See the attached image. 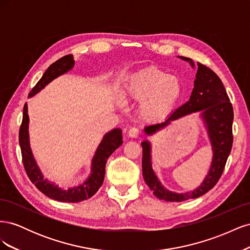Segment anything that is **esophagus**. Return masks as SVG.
Wrapping results in <instances>:
<instances>
[{
  "label": "esophagus",
  "mask_w": 250,
  "mask_h": 250,
  "mask_svg": "<svg viewBox=\"0 0 250 250\" xmlns=\"http://www.w3.org/2000/svg\"><path fill=\"white\" fill-rule=\"evenodd\" d=\"M140 134V131L137 127H132L129 129V131H128V137L131 138V139H137L139 137Z\"/></svg>",
  "instance_id": "34e87169"
}]
</instances>
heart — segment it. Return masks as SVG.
I'll return each instance as SVG.
<instances>
[{
	"label": "heart",
	"instance_id": "1",
	"mask_svg": "<svg viewBox=\"0 0 250 250\" xmlns=\"http://www.w3.org/2000/svg\"><path fill=\"white\" fill-rule=\"evenodd\" d=\"M183 92V83L177 76L154 66L128 75L124 78L122 86L124 97L140 102V115L146 120H155L168 115ZM116 102L120 107L124 105L120 96L117 97Z\"/></svg>",
	"mask_w": 250,
	"mask_h": 250
}]
</instances>
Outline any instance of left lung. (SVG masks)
<instances>
[{"label":"left lung","instance_id":"left-lung-1","mask_svg":"<svg viewBox=\"0 0 250 250\" xmlns=\"http://www.w3.org/2000/svg\"><path fill=\"white\" fill-rule=\"evenodd\" d=\"M178 58L190 63L195 69L192 59L178 56ZM198 112V117L207 131L211 152V163L202 183L190 192L176 193L166 188L152 169V145L148 140L142 142L143 147V176L144 180L153 191L157 198L166 201H184L197 198L208 193L215 187L221 177L226 161L232 146V120L233 110L229 98L222 81L208 66L197 62V73L194 80V88L188 102L172 111L160 123L149 124L144 127L145 134H155L171 124L172 121Z\"/></svg>","mask_w":250,"mask_h":250}]
</instances>
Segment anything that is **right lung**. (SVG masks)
I'll use <instances>...</instances> for the list:
<instances>
[{"instance_id": "add662e5", "label": "right lung", "mask_w": 250, "mask_h": 250, "mask_svg": "<svg viewBox=\"0 0 250 250\" xmlns=\"http://www.w3.org/2000/svg\"><path fill=\"white\" fill-rule=\"evenodd\" d=\"M75 62L72 55H67L57 60L56 62L51 64L48 70L44 72L42 77L36 83L29 94V98L34 97L41 90L46 87L49 83L58 78L59 76L70 72L74 67ZM20 146L21 150L22 164L30 180L35 185L39 190L48 196L49 198L62 202H80L86 200L94 196L99 188L102 186L105 175V165L108 157L122 145V130L120 128H113L103 135L101 143L98 146L95 155L90 165V173L88 177L82 184L74 187L62 188L56 185L54 181L44 178L41 168L37 165L33 156L31 147H30L29 138V116L28 105L24 106L22 111V122L20 129Z\"/></svg>"}]
</instances>
